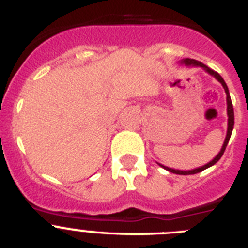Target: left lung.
Masks as SVG:
<instances>
[{
    "mask_svg": "<svg viewBox=\"0 0 248 248\" xmlns=\"http://www.w3.org/2000/svg\"><path fill=\"white\" fill-rule=\"evenodd\" d=\"M184 63H185L186 65H200V67H202L203 69H206V71L209 72L210 74H212V76L216 78V79L218 80V82L222 84V87L225 88V92H226V95H227V115H229V128H227V135H226V139H225V143H223V146L222 149H221V151L217 154V156L215 157L212 161H210L209 164H206L205 166H201V168H198V169H194V170H187V171H183V170H175V169H171V168H166V166H164V169H166L168 171L172 172V174H177V175H192V174H198V172H201L203 171L205 169L210 168V166H212L214 164H216L218 161V160L221 159V156L223 155V153H225V149H226L227 144H229V140H230V137H231V133H232V129H233V124H235V114H233V107H232V102H231V98H230V93H229V88H227L226 83H225V80L222 79V77L220 76V74L217 73V72L212 71L211 68L206 67L205 64H202L201 62H199V61H196V59H191V58H185L183 61ZM163 166V165H161Z\"/></svg>",
    "mask_w": 248,
    "mask_h": 248,
    "instance_id": "left-lung-1",
    "label": "left lung"
}]
</instances>
